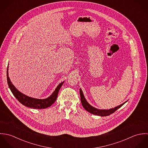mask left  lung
<instances>
[{
	"mask_svg": "<svg viewBox=\"0 0 148 148\" xmlns=\"http://www.w3.org/2000/svg\"><path fill=\"white\" fill-rule=\"evenodd\" d=\"M80 98H81V102H82V106L84 107L86 111H88V112H89L93 114H95V115H97V116H109L110 114H112L113 113H114L116 110H117L118 109H119L120 107H121L125 103L127 102V101L125 103H124L123 104L117 106H116L114 108L110 109H107V110L106 109H97V108H94L92 106H90L86 101V99H85L84 96L83 95L82 89H80Z\"/></svg>",
	"mask_w": 148,
	"mask_h": 148,
	"instance_id": "left-lung-1",
	"label": "left lung"
}]
</instances>
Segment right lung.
<instances>
[{
	"label": "right lung",
	"mask_w": 148,
	"mask_h": 148,
	"mask_svg": "<svg viewBox=\"0 0 148 148\" xmlns=\"http://www.w3.org/2000/svg\"><path fill=\"white\" fill-rule=\"evenodd\" d=\"M8 66L7 67V83L8 86L12 92L14 96L16 97V99L23 104V106L34 108V109H44L48 107H49L52 106L56 100L59 91L62 87V85L63 84L64 82L60 83L59 85L56 87L55 91L48 98L45 99H34L32 97H30L29 96L24 95L23 93L19 92L14 85L12 84L10 77H8Z\"/></svg>",
	"instance_id": "1"
}]
</instances>
